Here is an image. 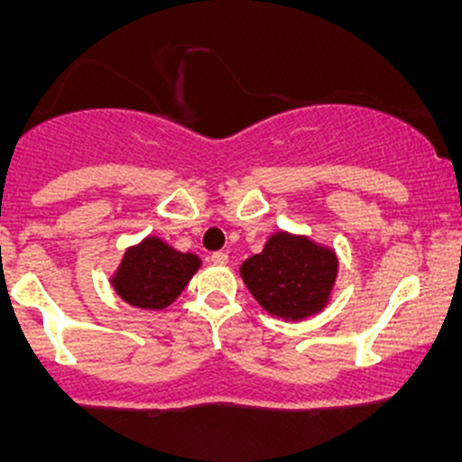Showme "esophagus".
<instances>
[{
  "instance_id": "1",
  "label": "esophagus",
  "mask_w": 462,
  "mask_h": 462,
  "mask_svg": "<svg viewBox=\"0 0 462 462\" xmlns=\"http://www.w3.org/2000/svg\"><path fill=\"white\" fill-rule=\"evenodd\" d=\"M210 263H213V264H226L227 263V254L226 252H215L213 256H210Z\"/></svg>"
}]
</instances>
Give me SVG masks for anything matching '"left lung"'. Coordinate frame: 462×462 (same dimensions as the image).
Returning a JSON list of instances; mask_svg holds the SVG:
<instances>
[{
	"instance_id": "8db88e82",
	"label": "left lung",
	"mask_w": 462,
	"mask_h": 462,
	"mask_svg": "<svg viewBox=\"0 0 462 462\" xmlns=\"http://www.w3.org/2000/svg\"><path fill=\"white\" fill-rule=\"evenodd\" d=\"M337 273L332 247L284 230L273 232L263 252L241 264V278L254 300L284 321H301L326 309Z\"/></svg>"
}]
</instances>
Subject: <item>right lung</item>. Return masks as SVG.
I'll use <instances>...</instances> for the list:
<instances>
[{
    "instance_id": "obj_1",
    "label": "right lung",
    "mask_w": 462,
    "mask_h": 462,
    "mask_svg": "<svg viewBox=\"0 0 462 462\" xmlns=\"http://www.w3.org/2000/svg\"><path fill=\"white\" fill-rule=\"evenodd\" d=\"M199 267V256L178 252L161 236L150 235L125 249L110 284L125 304L143 310H162L178 300Z\"/></svg>"
}]
</instances>
